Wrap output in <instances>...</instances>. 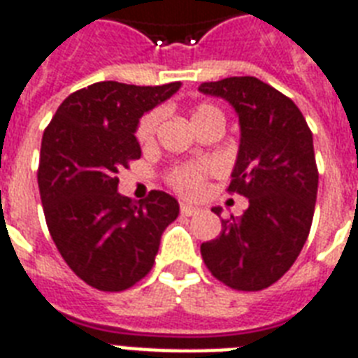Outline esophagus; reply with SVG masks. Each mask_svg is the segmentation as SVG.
<instances>
[{
    "label": "esophagus",
    "instance_id": "34e87169",
    "mask_svg": "<svg viewBox=\"0 0 358 358\" xmlns=\"http://www.w3.org/2000/svg\"><path fill=\"white\" fill-rule=\"evenodd\" d=\"M196 212H199V208L191 206V204H182V206H180V213L185 215V217H191V215H195Z\"/></svg>",
    "mask_w": 358,
    "mask_h": 358
}]
</instances>
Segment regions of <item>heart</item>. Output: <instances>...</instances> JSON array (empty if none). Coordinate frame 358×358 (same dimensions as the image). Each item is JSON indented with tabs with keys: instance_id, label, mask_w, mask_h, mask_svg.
Listing matches in <instances>:
<instances>
[{
	"instance_id": "1",
	"label": "heart",
	"mask_w": 358,
	"mask_h": 358,
	"mask_svg": "<svg viewBox=\"0 0 358 358\" xmlns=\"http://www.w3.org/2000/svg\"><path fill=\"white\" fill-rule=\"evenodd\" d=\"M213 117L223 119L221 109L215 108L213 103L202 102L195 106L193 111H191V120H193L195 126L206 122ZM157 124H159V113L157 111H150V113L141 117V120L137 122V128H135V139H137L139 145H150L154 137H156ZM208 173H210L208 163H182V165H174L169 171L167 182L174 191H178L180 195L193 196L202 189V184H204V178H206Z\"/></svg>"
}]
</instances>
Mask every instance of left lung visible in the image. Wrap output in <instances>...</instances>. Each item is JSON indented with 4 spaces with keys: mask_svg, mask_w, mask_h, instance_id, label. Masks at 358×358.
<instances>
[{
    "mask_svg": "<svg viewBox=\"0 0 358 358\" xmlns=\"http://www.w3.org/2000/svg\"><path fill=\"white\" fill-rule=\"evenodd\" d=\"M199 91L234 106L241 143L227 191L249 199L241 217L223 219L221 234L201 245L202 260L229 288L258 292L294 266L310 232L320 178L312 131L292 98L252 76Z\"/></svg>",
    "mask_w": 358,
    "mask_h": 358,
    "instance_id": "1",
    "label": "left lung"
}]
</instances>
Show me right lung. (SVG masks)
<instances>
[{
	"mask_svg": "<svg viewBox=\"0 0 358 358\" xmlns=\"http://www.w3.org/2000/svg\"><path fill=\"white\" fill-rule=\"evenodd\" d=\"M180 89L100 81L72 92L42 135L38 191L53 243L78 277L100 292H124L150 273L178 202L150 191L137 204L117 193L120 169L141 157V115Z\"/></svg>",
	"mask_w": 358,
	"mask_h": 358,
	"instance_id": "right-lung-1",
	"label": "right lung"
}]
</instances>
